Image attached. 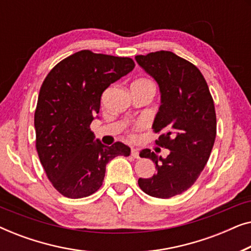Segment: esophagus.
<instances>
[{
  "label": "esophagus",
  "mask_w": 251,
  "mask_h": 251,
  "mask_svg": "<svg viewBox=\"0 0 251 251\" xmlns=\"http://www.w3.org/2000/svg\"><path fill=\"white\" fill-rule=\"evenodd\" d=\"M131 156L135 157V159H139V152L137 149H132L131 150Z\"/></svg>",
  "instance_id": "obj_1"
}]
</instances>
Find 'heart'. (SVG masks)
Returning <instances> with one entry per match:
<instances>
[{"instance_id":"obj_1","label":"heart","mask_w":251,"mask_h":251,"mask_svg":"<svg viewBox=\"0 0 251 251\" xmlns=\"http://www.w3.org/2000/svg\"><path fill=\"white\" fill-rule=\"evenodd\" d=\"M144 81H147V80H144Z\"/></svg>"}]
</instances>
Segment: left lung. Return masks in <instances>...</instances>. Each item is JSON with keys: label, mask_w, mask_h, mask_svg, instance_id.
<instances>
[{"label": "left lung", "mask_w": 251, "mask_h": 251, "mask_svg": "<svg viewBox=\"0 0 251 251\" xmlns=\"http://www.w3.org/2000/svg\"><path fill=\"white\" fill-rule=\"evenodd\" d=\"M136 61L159 84L153 129L161 132L156 145L170 151L166 159L147 149L140 152L155 163L156 174L139 178L138 185L151 197L169 199L187 191L208 162L217 126L214 100L199 68L171 51L139 54Z\"/></svg>", "instance_id": "obj_1"}]
</instances>
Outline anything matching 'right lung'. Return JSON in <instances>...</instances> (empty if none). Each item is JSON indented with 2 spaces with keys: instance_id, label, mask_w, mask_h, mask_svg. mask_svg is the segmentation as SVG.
<instances>
[{
  "instance_id": "right-lung-1",
  "label": "right lung",
  "mask_w": 251,
  "mask_h": 251,
  "mask_svg": "<svg viewBox=\"0 0 251 251\" xmlns=\"http://www.w3.org/2000/svg\"><path fill=\"white\" fill-rule=\"evenodd\" d=\"M133 67L131 58L81 50L44 78L34 114L36 151L51 184L64 197L94 194L102 185L106 164L130 155L123 143L95 142L90 125L98 118L102 92Z\"/></svg>"
}]
</instances>
